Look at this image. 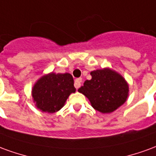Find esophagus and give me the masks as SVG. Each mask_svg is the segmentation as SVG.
<instances>
[{"instance_id":"obj_1","label":"esophagus","mask_w":156,"mask_h":156,"mask_svg":"<svg viewBox=\"0 0 156 156\" xmlns=\"http://www.w3.org/2000/svg\"><path fill=\"white\" fill-rule=\"evenodd\" d=\"M81 82H82V79L81 78H77L76 80H75V87L78 89L80 88V86L81 85Z\"/></svg>"}]
</instances>
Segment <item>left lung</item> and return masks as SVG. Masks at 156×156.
Listing matches in <instances>:
<instances>
[{
	"mask_svg": "<svg viewBox=\"0 0 156 156\" xmlns=\"http://www.w3.org/2000/svg\"><path fill=\"white\" fill-rule=\"evenodd\" d=\"M78 91L88 99L91 106L102 114L112 113L128 98L129 85L120 73L109 67L93 70Z\"/></svg>",
	"mask_w": 156,
	"mask_h": 156,
	"instance_id": "1",
	"label": "left lung"
}]
</instances>
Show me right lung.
Wrapping results in <instances>:
<instances>
[{
	"instance_id": "add662e5",
	"label": "right lung",
	"mask_w": 156,
	"mask_h": 156,
	"mask_svg": "<svg viewBox=\"0 0 156 156\" xmlns=\"http://www.w3.org/2000/svg\"><path fill=\"white\" fill-rule=\"evenodd\" d=\"M75 92L74 80L70 74L51 72L36 80L31 89V95L37 109L52 114L60 111L69 95Z\"/></svg>"
}]
</instances>
